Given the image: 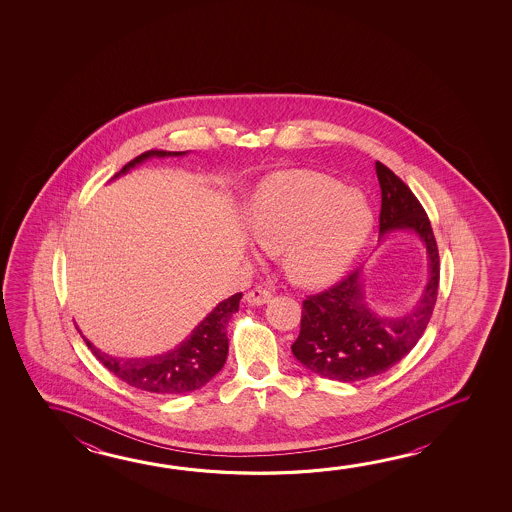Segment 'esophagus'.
Listing matches in <instances>:
<instances>
[{
	"mask_svg": "<svg viewBox=\"0 0 512 512\" xmlns=\"http://www.w3.org/2000/svg\"><path fill=\"white\" fill-rule=\"evenodd\" d=\"M271 296L273 295H271L269 289L259 286L244 295V302L248 305H264L268 304L269 300H271Z\"/></svg>",
	"mask_w": 512,
	"mask_h": 512,
	"instance_id": "1",
	"label": "esophagus"
}]
</instances>
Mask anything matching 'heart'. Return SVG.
I'll return each instance as SVG.
<instances>
[{"instance_id": "1", "label": "heart", "mask_w": 512, "mask_h": 512, "mask_svg": "<svg viewBox=\"0 0 512 512\" xmlns=\"http://www.w3.org/2000/svg\"><path fill=\"white\" fill-rule=\"evenodd\" d=\"M374 216L363 192L311 171H280L260 181L246 205V228L268 253L282 252L287 277L325 286L356 259Z\"/></svg>"}]
</instances>
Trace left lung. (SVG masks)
Wrapping results in <instances>:
<instances>
[{
    "instance_id": "1",
    "label": "left lung",
    "mask_w": 512,
    "mask_h": 512,
    "mask_svg": "<svg viewBox=\"0 0 512 512\" xmlns=\"http://www.w3.org/2000/svg\"><path fill=\"white\" fill-rule=\"evenodd\" d=\"M381 187L379 237L415 232L426 246L430 278L419 302L408 313L379 316L370 311L361 284V269L302 304L300 334L291 350L318 376L356 383L394 367L417 345L430 322L439 295V248L419 199L386 165L376 162Z\"/></svg>"
}]
</instances>
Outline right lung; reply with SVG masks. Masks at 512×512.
<instances>
[{
	"mask_svg": "<svg viewBox=\"0 0 512 512\" xmlns=\"http://www.w3.org/2000/svg\"><path fill=\"white\" fill-rule=\"evenodd\" d=\"M183 153L171 151H147L136 156L135 160L122 167V171L115 174H126L138 163L145 162L147 158H165V156H181ZM243 293H235L214 307L212 313L199 323L194 331L190 332L187 340L181 341L178 347L158 354L153 358H115L106 352H100L90 340L84 341L90 347L93 356L99 359L109 372H113L118 379H122L129 386L138 390H145L151 394L172 395L187 394L207 385L212 377L225 365L228 356V336L226 327L237 313L239 302Z\"/></svg>",
	"mask_w": 512,
	"mask_h": 512,
	"instance_id": "1",
	"label": "right lung"
}]
</instances>
